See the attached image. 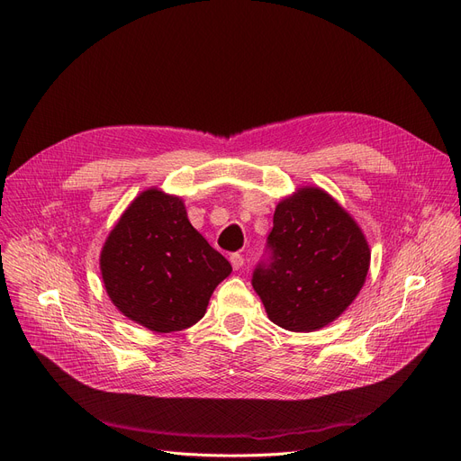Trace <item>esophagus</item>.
Instances as JSON below:
<instances>
[{
	"label": "esophagus",
	"instance_id": "esophagus-1",
	"mask_svg": "<svg viewBox=\"0 0 461 461\" xmlns=\"http://www.w3.org/2000/svg\"><path fill=\"white\" fill-rule=\"evenodd\" d=\"M230 264H231V267H233L235 271H237V269H241V267L245 266V258H243L241 254H237V252H235V254H231V256H230Z\"/></svg>",
	"mask_w": 461,
	"mask_h": 461
}]
</instances>
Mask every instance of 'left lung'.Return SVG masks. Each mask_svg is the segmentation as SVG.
<instances>
[{
	"label": "left lung",
	"instance_id": "left-lung-1",
	"mask_svg": "<svg viewBox=\"0 0 461 461\" xmlns=\"http://www.w3.org/2000/svg\"><path fill=\"white\" fill-rule=\"evenodd\" d=\"M269 264H259L252 286L273 324L314 331L341 316L362 290L369 243L356 220L318 186L280 199L267 237Z\"/></svg>",
	"mask_w": 461,
	"mask_h": 461
}]
</instances>
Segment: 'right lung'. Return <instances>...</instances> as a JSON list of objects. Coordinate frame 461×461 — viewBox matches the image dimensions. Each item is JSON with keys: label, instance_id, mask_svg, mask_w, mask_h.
Masks as SVG:
<instances>
[{"label": "right lung", "instance_id": "obj_1", "mask_svg": "<svg viewBox=\"0 0 461 461\" xmlns=\"http://www.w3.org/2000/svg\"><path fill=\"white\" fill-rule=\"evenodd\" d=\"M99 269L113 305L156 333L199 322L231 273L228 259L190 224L183 197L158 186L139 194L118 218Z\"/></svg>", "mask_w": 461, "mask_h": 461}]
</instances>
